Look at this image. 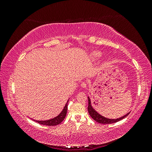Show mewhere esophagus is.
I'll return each instance as SVG.
<instances>
[{
  "label": "esophagus",
  "instance_id": "1",
  "mask_svg": "<svg viewBox=\"0 0 152 152\" xmlns=\"http://www.w3.org/2000/svg\"><path fill=\"white\" fill-rule=\"evenodd\" d=\"M80 86H81L82 88H86V87H87V83L85 82H82Z\"/></svg>",
  "mask_w": 152,
  "mask_h": 152
}]
</instances>
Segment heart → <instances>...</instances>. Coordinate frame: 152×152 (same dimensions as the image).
Masks as SVG:
<instances>
[{"label": "heart", "mask_w": 152, "mask_h": 152, "mask_svg": "<svg viewBox=\"0 0 152 152\" xmlns=\"http://www.w3.org/2000/svg\"><path fill=\"white\" fill-rule=\"evenodd\" d=\"M102 56V54L98 51H94L92 53V57L94 59H98Z\"/></svg>", "instance_id": "1"}]
</instances>
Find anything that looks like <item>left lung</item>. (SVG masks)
<instances>
[{"label": "left lung", "mask_w": 152, "mask_h": 152, "mask_svg": "<svg viewBox=\"0 0 152 152\" xmlns=\"http://www.w3.org/2000/svg\"><path fill=\"white\" fill-rule=\"evenodd\" d=\"M87 109H88V112H89V113L91 115V117L93 118L95 121H96L98 123L103 124H112V123L117 122L118 121H121L122 119L126 117L130 113V112H129V113H127V114H126L125 115H124V116H122L120 118H115V119L106 118V117L102 116V115H100L99 113H98L96 111L95 109L93 107V106H92L91 101V99H90L89 96H88V107H87Z\"/></svg>", "instance_id": "left-lung-1"}]
</instances>
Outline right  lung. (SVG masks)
<instances>
[{
  "label": "right lung",
  "instance_id": "right-lung-1",
  "mask_svg": "<svg viewBox=\"0 0 152 152\" xmlns=\"http://www.w3.org/2000/svg\"><path fill=\"white\" fill-rule=\"evenodd\" d=\"M68 102H69V99L67 101V102L66 103L63 110L58 116L55 117L53 118L49 119V120H46V121H37V120H34V119H33V121H35L36 122H38L40 124H42V125H45V126H49L58 125L59 124H60L64 120V118H65L66 117V115L67 113V110H68Z\"/></svg>",
  "mask_w": 152,
  "mask_h": 152
}]
</instances>
